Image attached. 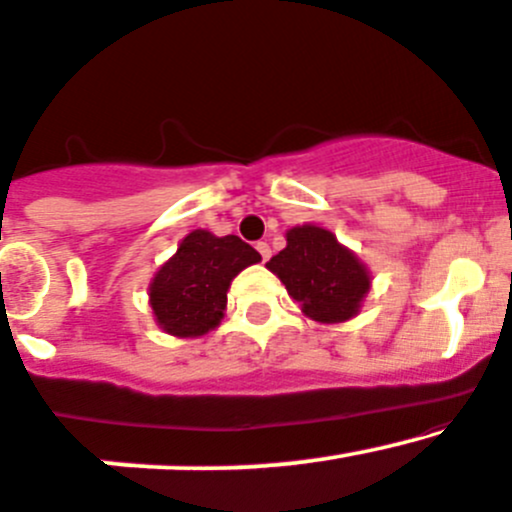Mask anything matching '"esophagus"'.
Segmentation results:
<instances>
[{
    "label": "esophagus",
    "instance_id": "1",
    "mask_svg": "<svg viewBox=\"0 0 512 512\" xmlns=\"http://www.w3.org/2000/svg\"><path fill=\"white\" fill-rule=\"evenodd\" d=\"M256 249H258V254H261L263 261H268V258H271V246H268L266 241H258Z\"/></svg>",
    "mask_w": 512,
    "mask_h": 512
}]
</instances>
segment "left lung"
I'll list each match as a JSON object with an SVG mask.
<instances>
[{
  "label": "left lung",
  "mask_w": 512,
  "mask_h": 512,
  "mask_svg": "<svg viewBox=\"0 0 512 512\" xmlns=\"http://www.w3.org/2000/svg\"><path fill=\"white\" fill-rule=\"evenodd\" d=\"M302 312L321 324L355 317L370 290V275L353 251L338 244L329 229L292 227L287 246L266 263Z\"/></svg>",
  "instance_id": "obj_1"
}]
</instances>
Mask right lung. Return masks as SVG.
Segmentation results:
<instances>
[{
  "label": "right lung",
  "mask_w": 512,
  "mask_h": 512,
  "mask_svg": "<svg viewBox=\"0 0 512 512\" xmlns=\"http://www.w3.org/2000/svg\"><path fill=\"white\" fill-rule=\"evenodd\" d=\"M261 254L234 234L215 237L195 229L149 285V304L171 336H203L220 324L232 278Z\"/></svg>",
  "instance_id": "obj_1"
}]
</instances>
